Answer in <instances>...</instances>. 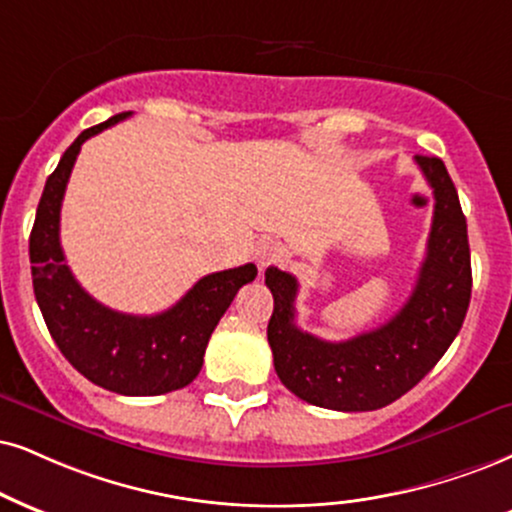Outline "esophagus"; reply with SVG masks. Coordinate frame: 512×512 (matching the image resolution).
Masks as SVG:
<instances>
[{
  "label": "esophagus",
  "mask_w": 512,
  "mask_h": 512,
  "mask_svg": "<svg viewBox=\"0 0 512 512\" xmlns=\"http://www.w3.org/2000/svg\"><path fill=\"white\" fill-rule=\"evenodd\" d=\"M254 258L258 268L263 270L268 266H275V263H280L282 258H285V249H282L280 242H275V239H263V242L256 244Z\"/></svg>",
  "instance_id": "esophagus-1"
}]
</instances>
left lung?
Segmentation results:
<instances>
[{
	"mask_svg": "<svg viewBox=\"0 0 512 512\" xmlns=\"http://www.w3.org/2000/svg\"><path fill=\"white\" fill-rule=\"evenodd\" d=\"M415 163L434 192V216L418 282L394 318L346 342H325L294 323L296 277L266 270L275 372L306 403L344 413L389 406L439 363L463 327L472 292L468 223L444 161L415 156Z\"/></svg>",
	"mask_w": 512,
	"mask_h": 512,
	"instance_id": "left-lung-1",
	"label": "left lung"
}]
</instances>
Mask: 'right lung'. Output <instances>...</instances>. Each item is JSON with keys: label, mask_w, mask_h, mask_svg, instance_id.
I'll list each match as a JSON object with an SVG mask.
<instances>
[{"label": "right lung", "mask_w": 512, "mask_h": 512, "mask_svg": "<svg viewBox=\"0 0 512 512\" xmlns=\"http://www.w3.org/2000/svg\"><path fill=\"white\" fill-rule=\"evenodd\" d=\"M82 130L63 151L59 166L47 178L30 232L33 289L47 330L68 363L87 380L123 396H159L187 387L204 365V351L218 320L246 282H254L256 266L220 270L194 285L168 311L128 315L94 301L66 266L61 239V201L82 142L123 118Z\"/></svg>", "instance_id": "1"}]
</instances>
